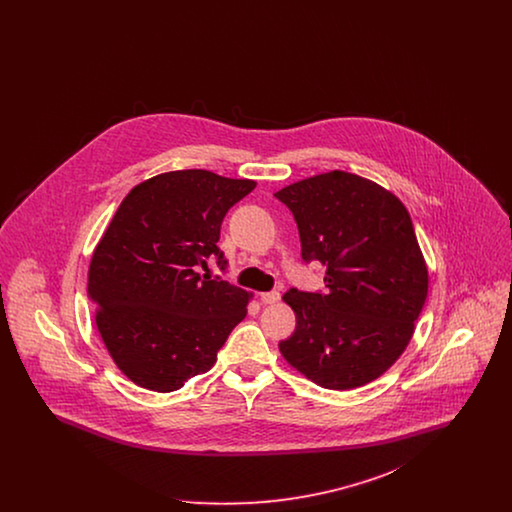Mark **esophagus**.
Wrapping results in <instances>:
<instances>
[{
  "label": "esophagus",
  "mask_w": 512,
  "mask_h": 512,
  "mask_svg": "<svg viewBox=\"0 0 512 512\" xmlns=\"http://www.w3.org/2000/svg\"><path fill=\"white\" fill-rule=\"evenodd\" d=\"M261 301L265 303V305H274V303H278L280 301V292H265L261 293Z\"/></svg>",
  "instance_id": "1"
}]
</instances>
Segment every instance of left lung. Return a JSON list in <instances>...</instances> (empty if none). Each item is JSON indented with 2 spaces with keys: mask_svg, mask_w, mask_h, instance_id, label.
Masks as SVG:
<instances>
[{
  "mask_svg": "<svg viewBox=\"0 0 512 512\" xmlns=\"http://www.w3.org/2000/svg\"><path fill=\"white\" fill-rule=\"evenodd\" d=\"M274 195L297 222L303 261L326 267V292L284 293L297 326L280 353L326 390L365 386L405 351L428 295L411 215L351 172H324Z\"/></svg>",
  "mask_w": 512,
  "mask_h": 512,
  "instance_id": "obj_1",
  "label": "left lung"
}]
</instances>
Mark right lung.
<instances>
[{
	"label": "right lung",
	"mask_w": 512,
	"mask_h": 512,
	"mask_svg": "<svg viewBox=\"0 0 512 512\" xmlns=\"http://www.w3.org/2000/svg\"><path fill=\"white\" fill-rule=\"evenodd\" d=\"M257 184L190 169L130 190L92 255L88 297L115 365L146 390H180L207 372L247 315L249 293L199 274L226 268L220 224Z\"/></svg>",
	"instance_id": "1"
}]
</instances>
